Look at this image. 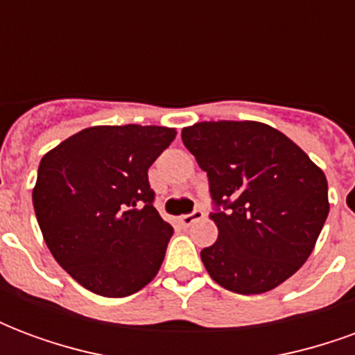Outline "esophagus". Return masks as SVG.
I'll use <instances>...</instances> for the list:
<instances>
[{
    "label": "esophagus",
    "mask_w": 355,
    "mask_h": 355,
    "mask_svg": "<svg viewBox=\"0 0 355 355\" xmlns=\"http://www.w3.org/2000/svg\"><path fill=\"white\" fill-rule=\"evenodd\" d=\"M203 216H205V213H203L201 209H196V211H192L190 215L180 216V224H182V226H190V224H193L196 220H201Z\"/></svg>",
    "instance_id": "34e87169"
}]
</instances>
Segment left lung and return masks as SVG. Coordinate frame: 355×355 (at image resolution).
<instances>
[{
    "label": "left lung",
    "mask_w": 355,
    "mask_h": 355,
    "mask_svg": "<svg viewBox=\"0 0 355 355\" xmlns=\"http://www.w3.org/2000/svg\"><path fill=\"white\" fill-rule=\"evenodd\" d=\"M182 142L207 173L218 239L201 251L224 289L259 295L289 279L312 254L329 215L323 171L274 127L201 121Z\"/></svg>",
    "instance_id": "8db88e82"
}]
</instances>
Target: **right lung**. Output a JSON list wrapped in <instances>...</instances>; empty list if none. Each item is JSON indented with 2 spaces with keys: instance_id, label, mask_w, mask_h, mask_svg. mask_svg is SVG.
Here are the masks:
<instances>
[{
  "instance_id": "1",
  "label": "right lung",
  "mask_w": 355,
  "mask_h": 355,
  "mask_svg": "<svg viewBox=\"0 0 355 355\" xmlns=\"http://www.w3.org/2000/svg\"><path fill=\"white\" fill-rule=\"evenodd\" d=\"M177 137L157 125H96L43 155L32 200L55 261L96 295L129 297L159 272L173 226L148 169Z\"/></svg>"
}]
</instances>
